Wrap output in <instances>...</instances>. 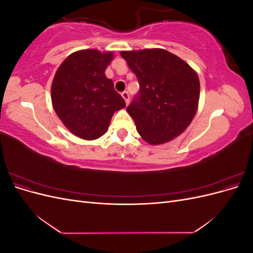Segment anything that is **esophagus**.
<instances>
[{"label":"esophagus","instance_id":"esophagus-1","mask_svg":"<svg viewBox=\"0 0 253 253\" xmlns=\"http://www.w3.org/2000/svg\"><path fill=\"white\" fill-rule=\"evenodd\" d=\"M121 96H122V98L125 99L126 104V105H128V103H129V95H128L127 91H124V93L121 94Z\"/></svg>","mask_w":253,"mask_h":253}]
</instances>
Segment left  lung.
Returning a JSON list of instances; mask_svg holds the SVG:
<instances>
[{"mask_svg":"<svg viewBox=\"0 0 253 253\" xmlns=\"http://www.w3.org/2000/svg\"><path fill=\"white\" fill-rule=\"evenodd\" d=\"M139 81L138 97L127 106L137 132L150 144L169 142L193 120L200 79L186 61L162 48L120 52Z\"/></svg>","mask_w":253,"mask_h":253,"instance_id":"left-lung-1","label":"left lung"}]
</instances>
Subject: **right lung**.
<instances>
[{
  "mask_svg": "<svg viewBox=\"0 0 253 253\" xmlns=\"http://www.w3.org/2000/svg\"><path fill=\"white\" fill-rule=\"evenodd\" d=\"M113 59L112 51H75L61 63L53 77V110L68 131L81 139L101 137L114 113L126 108L125 99L104 74Z\"/></svg>",
  "mask_w": 253,
  "mask_h": 253,
  "instance_id": "add662e5",
  "label": "right lung"
}]
</instances>
